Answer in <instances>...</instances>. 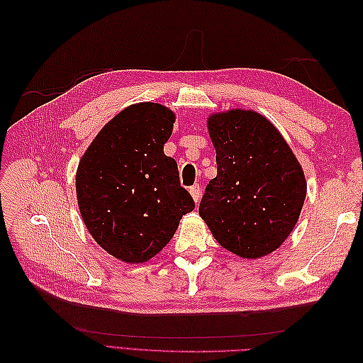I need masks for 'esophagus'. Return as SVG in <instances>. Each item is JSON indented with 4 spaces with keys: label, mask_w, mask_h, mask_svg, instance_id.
Instances as JSON below:
<instances>
[{
    "label": "esophagus",
    "mask_w": 363,
    "mask_h": 363,
    "mask_svg": "<svg viewBox=\"0 0 363 363\" xmlns=\"http://www.w3.org/2000/svg\"><path fill=\"white\" fill-rule=\"evenodd\" d=\"M190 195L194 196L195 203L199 201V195H201V187H199V184H195V186L190 187Z\"/></svg>",
    "instance_id": "34e87169"
}]
</instances>
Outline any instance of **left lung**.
I'll return each mask as SVG.
<instances>
[{"instance_id":"1","label":"left lung","mask_w":363,"mask_h":363,"mask_svg":"<svg viewBox=\"0 0 363 363\" xmlns=\"http://www.w3.org/2000/svg\"><path fill=\"white\" fill-rule=\"evenodd\" d=\"M209 134L217 176L199 215L228 251L245 259L267 256L284 243L303 209V168L272 123L252 111L212 115Z\"/></svg>"}]
</instances>
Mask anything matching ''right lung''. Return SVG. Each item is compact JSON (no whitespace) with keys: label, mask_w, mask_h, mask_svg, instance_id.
Instances as JSON below:
<instances>
[{"label":"right lung","mask_w":363,"mask_h":363,"mask_svg":"<svg viewBox=\"0 0 363 363\" xmlns=\"http://www.w3.org/2000/svg\"><path fill=\"white\" fill-rule=\"evenodd\" d=\"M174 115L156 103L126 107L101 129L76 173V195L89 233L113 257L146 262L172 240L195 209L164 143Z\"/></svg>","instance_id":"add662e5"}]
</instances>
